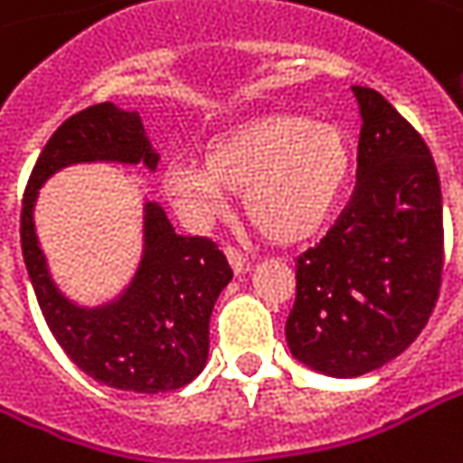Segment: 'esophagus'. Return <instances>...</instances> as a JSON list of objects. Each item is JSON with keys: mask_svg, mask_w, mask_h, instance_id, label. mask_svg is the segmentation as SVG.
<instances>
[{"mask_svg": "<svg viewBox=\"0 0 463 463\" xmlns=\"http://www.w3.org/2000/svg\"><path fill=\"white\" fill-rule=\"evenodd\" d=\"M225 257H228V261H231V267L235 275H243V272L249 269V257H243L238 249L228 246V249H225Z\"/></svg>", "mask_w": 463, "mask_h": 463, "instance_id": "obj_1", "label": "esophagus"}]
</instances>
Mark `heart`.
<instances>
[{
	"instance_id": "heart-1",
	"label": "heart",
	"mask_w": 463,
	"mask_h": 463,
	"mask_svg": "<svg viewBox=\"0 0 463 463\" xmlns=\"http://www.w3.org/2000/svg\"><path fill=\"white\" fill-rule=\"evenodd\" d=\"M351 144L335 123L301 112H261L212 136L202 162L162 167L167 199L194 220L214 217L241 194L249 225L272 243H301L327 225L351 175Z\"/></svg>"
}]
</instances>
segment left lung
I'll list each match as a JSON object with an SVG mask.
<instances>
[{
	"mask_svg": "<svg viewBox=\"0 0 463 463\" xmlns=\"http://www.w3.org/2000/svg\"><path fill=\"white\" fill-rule=\"evenodd\" d=\"M359 101V170L351 204L296 259L286 340L293 359L359 377L403 354L427 325L443 272L440 177L421 136L374 89Z\"/></svg>",
	"mask_w": 463,
	"mask_h": 463,
	"instance_id": "left-lung-1",
	"label": "left lung"
}]
</instances>
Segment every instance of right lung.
Segmentation results:
<instances>
[{
    "label": "right lung",
    "instance_id": "right-lung-1",
    "mask_svg": "<svg viewBox=\"0 0 463 463\" xmlns=\"http://www.w3.org/2000/svg\"><path fill=\"white\" fill-rule=\"evenodd\" d=\"M138 112L94 104L54 130L31 173L20 243L52 335L70 362L96 383L130 393H165L202 374L209 356V317L232 280L225 254L199 235H180L156 202H144V251L130 283L109 301L78 304L52 278L33 209L42 185L72 165H141L156 170Z\"/></svg>",
    "mask_w": 463,
    "mask_h": 463
}]
</instances>
